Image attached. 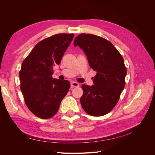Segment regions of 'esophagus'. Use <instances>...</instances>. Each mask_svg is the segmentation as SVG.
Returning a JSON list of instances; mask_svg holds the SVG:
<instances>
[{
  "mask_svg": "<svg viewBox=\"0 0 155 155\" xmlns=\"http://www.w3.org/2000/svg\"><path fill=\"white\" fill-rule=\"evenodd\" d=\"M70 85H71V87H79V84L77 82H74V81H72L71 83H70Z\"/></svg>",
  "mask_w": 155,
  "mask_h": 155,
  "instance_id": "esophagus-1",
  "label": "esophagus"
}]
</instances>
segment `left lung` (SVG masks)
Segmentation results:
<instances>
[{
  "label": "left lung",
  "mask_w": 155,
  "mask_h": 155,
  "mask_svg": "<svg viewBox=\"0 0 155 155\" xmlns=\"http://www.w3.org/2000/svg\"><path fill=\"white\" fill-rule=\"evenodd\" d=\"M74 45L84 51L90 67L97 72L94 85L81 86L83 109L91 116L105 115L116 106L125 87L127 68L122 56L109 41L95 35L79 34Z\"/></svg>",
  "instance_id": "1"
}]
</instances>
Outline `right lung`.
<instances>
[{"instance_id":"add662e5","label":"right lung","mask_w":155,"mask_h":155,"mask_svg":"<svg viewBox=\"0 0 155 155\" xmlns=\"http://www.w3.org/2000/svg\"><path fill=\"white\" fill-rule=\"evenodd\" d=\"M74 34H59L41 41L22 61L19 71L21 90L28 109L41 119L57 113L70 84L52 78Z\"/></svg>"}]
</instances>
